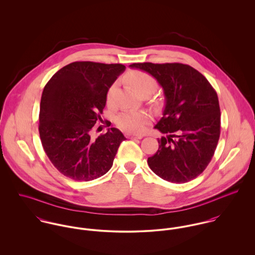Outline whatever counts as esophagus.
I'll return each instance as SVG.
<instances>
[{"label":"esophagus","mask_w":255,"mask_h":255,"mask_svg":"<svg viewBox=\"0 0 255 255\" xmlns=\"http://www.w3.org/2000/svg\"><path fill=\"white\" fill-rule=\"evenodd\" d=\"M126 136L129 139H141L143 136L139 135V134H130V133H127Z\"/></svg>","instance_id":"esophagus-1"}]
</instances>
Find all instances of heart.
Segmentation results:
<instances>
[{
	"mask_svg": "<svg viewBox=\"0 0 255 255\" xmlns=\"http://www.w3.org/2000/svg\"><path fill=\"white\" fill-rule=\"evenodd\" d=\"M127 82L141 96H149L154 93L158 87L157 80L149 73L141 71H131L126 74ZM117 84H112L107 91V104H112L113 96L116 91ZM148 122V116L139 111H124L116 118L119 128L130 132H141Z\"/></svg>",
	"mask_w": 255,
	"mask_h": 255,
	"instance_id": "obj_1",
	"label": "heart"
}]
</instances>
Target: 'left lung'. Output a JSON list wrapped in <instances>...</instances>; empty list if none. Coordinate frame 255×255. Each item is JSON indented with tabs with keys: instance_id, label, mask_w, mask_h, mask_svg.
<instances>
[{
	"instance_id": "left-lung-1",
	"label": "left lung",
	"mask_w": 255,
	"mask_h": 255,
	"mask_svg": "<svg viewBox=\"0 0 255 255\" xmlns=\"http://www.w3.org/2000/svg\"><path fill=\"white\" fill-rule=\"evenodd\" d=\"M151 74L165 95L163 117L154 127L166 134L148 158L161 179L183 183L199 176L218 144L221 113L215 89L204 75L180 63H137L129 66Z\"/></svg>"
}]
</instances>
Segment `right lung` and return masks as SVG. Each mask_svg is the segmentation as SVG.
Instances as JSON below:
<instances>
[{
	"mask_svg": "<svg viewBox=\"0 0 255 255\" xmlns=\"http://www.w3.org/2000/svg\"><path fill=\"white\" fill-rule=\"evenodd\" d=\"M122 64L74 62L55 73L44 87L39 134L48 158L64 176L89 182L105 175L126 139L116 128L97 138L91 130L106 105L110 86Z\"/></svg>",
	"mask_w": 255,
	"mask_h": 255,
	"instance_id": "add662e5",
	"label": "right lung"
}]
</instances>
